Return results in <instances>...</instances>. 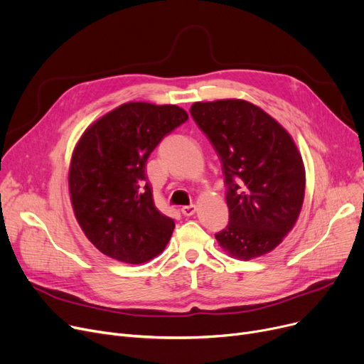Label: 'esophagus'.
Returning a JSON list of instances; mask_svg holds the SVG:
<instances>
[{
  "instance_id": "1",
  "label": "esophagus",
  "mask_w": 364,
  "mask_h": 364,
  "mask_svg": "<svg viewBox=\"0 0 364 364\" xmlns=\"http://www.w3.org/2000/svg\"><path fill=\"white\" fill-rule=\"evenodd\" d=\"M195 211H196V206H195L193 203L186 205V206H183V208H181V214H183V215H186V217L193 215V214H195Z\"/></svg>"
}]
</instances>
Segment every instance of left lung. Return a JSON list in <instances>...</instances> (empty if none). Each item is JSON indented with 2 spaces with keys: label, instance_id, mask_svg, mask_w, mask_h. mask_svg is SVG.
<instances>
[{
  "label": "left lung",
  "instance_id": "obj_1",
  "mask_svg": "<svg viewBox=\"0 0 364 364\" xmlns=\"http://www.w3.org/2000/svg\"><path fill=\"white\" fill-rule=\"evenodd\" d=\"M190 114L220 158L228 224L215 233L240 259L273 251L294 227L304 202L298 149L262 109L245 100L195 103Z\"/></svg>",
  "mask_w": 364,
  "mask_h": 364
}]
</instances>
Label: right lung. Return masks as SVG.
I'll use <instances>...</instances> for the list:
<instances>
[{"instance_id":"1","label":"right lung","mask_w":364,"mask_h":364,"mask_svg":"<svg viewBox=\"0 0 364 364\" xmlns=\"http://www.w3.org/2000/svg\"><path fill=\"white\" fill-rule=\"evenodd\" d=\"M187 119L178 106L136 102L84 132L70 162V199L85 236L105 255L141 264L164 251L176 224L153 202L146 162Z\"/></svg>"}]
</instances>
